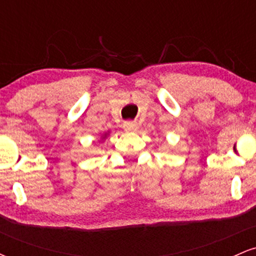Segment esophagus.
Listing matches in <instances>:
<instances>
[{
  "label": "esophagus",
  "instance_id": "34e87169",
  "mask_svg": "<svg viewBox=\"0 0 256 256\" xmlns=\"http://www.w3.org/2000/svg\"><path fill=\"white\" fill-rule=\"evenodd\" d=\"M124 128H125V131L132 132V131H136L138 128V126L134 122H124Z\"/></svg>",
  "mask_w": 256,
  "mask_h": 256
}]
</instances>
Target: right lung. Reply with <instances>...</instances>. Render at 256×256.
Returning <instances> with one entry per match:
<instances>
[{
  "instance_id": "obj_1",
  "label": "right lung",
  "mask_w": 256,
  "mask_h": 256,
  "mask_svg": "<svg viewBox=\"0 0 256 256\" xmlns=\"http://www.w3.org/2000/svg\"><path fill=\"white\" fill-rule=\"evenodd\" d=\"M106 136H107V134H104V138H106Z\"/></svg>"
}]
</instances>
